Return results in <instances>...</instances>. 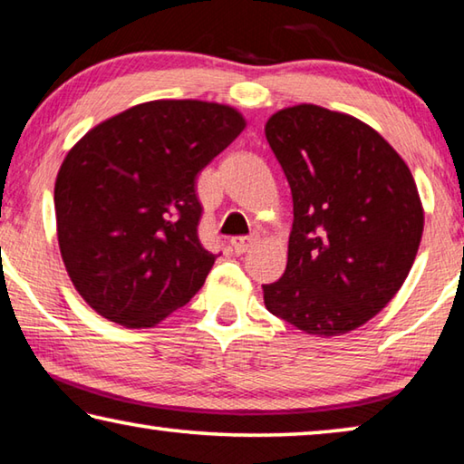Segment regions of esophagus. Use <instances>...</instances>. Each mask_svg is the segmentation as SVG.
Wrapping results in <instances>:
<instances>
[{"instance_id":"obj_1","label":"esophagus","mask_w":464,"mask_h":464,"mask_svg":"<svg viewBox=\"0 0 464 464\" xmlns=\"http://www.w3.org/2000/svg\"><path fill=\"white\" fill-rule=\"evenodd\" d=\"M256 235H243V237H233L231 246L235 249V254H246V251L256 243Z\"/></svg>"}]
</instances>
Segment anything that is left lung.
<instances>
[{
    "label": "left lung",
    "instance_id": "8db88e82",
    "mask_svg": "<svg viewBox=\"0 0 464 464\" xmlns=\"http://www.w3.org/2000/svg\"><path fill=\"white\" fill-rule=\"evenodd\" d=\"M266 139L293 194L286 270L262 285L272 315L311 335H340L387 304L418 254L423 210L413 176L354 116L285 108Z\"/></svg>",
    "mask_w": 464,
    "mask_h": 464
}]
</instances>
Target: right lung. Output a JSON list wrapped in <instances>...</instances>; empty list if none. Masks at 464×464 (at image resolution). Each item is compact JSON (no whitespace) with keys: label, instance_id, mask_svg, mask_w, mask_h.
I'll use <instances>...</instances> for the list:
<instances>
[{"label":"right lung","instance_id":"right-lung-1","mask_svg":"<svg viewBox=\"0 0 464 464\" xmlns=\"http://www.w3.org/2000/svg\"><path fill=\"white\" fill-rule=\"evenodd\" d=\"M246 129L229 106L155 100L92 129L59 169L63 262L90 307L153 327L198 293L217 260L198 239L196 176Z\"/></svg>","mask_w":464,"mask_h":464}]
</instances>
